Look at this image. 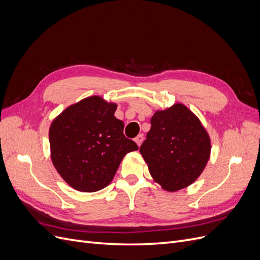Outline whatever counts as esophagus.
I'll use <instances>...</instances> for the list:
<instances>
[{
  "label": "esophagus",
  "mask_w": 260,
  "mask_h": 260,
  "mask_svg": "<svg viewBox=\"0 0 260 260\" xmlns=\"http://www.w3.org/2000/svg\"><path fill=\"white\" fill-rule=\"evenodd\" d=\"M143 140H144V136H143V135H139V136L135 139V141H136V143L138 144V146H140L141 144H142Z\"/></svg>",
  "instance_id": "34e87169"
}]
</instances>
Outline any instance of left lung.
<instances>
[{
	"label": "left lung",
	"mask_w": 260,
	"mask_h": 260,
	"mask_svg": "<svg viewBox=\"0 0 260 260\" xmlns=\"http://www.w3.org/2000/svg\"><path fill=\"white\" fill-rule=\"evenodd\" d=\"M140 153L153 180L176 192L195 182L210 157L208 132L199 117L181 103L156 111Z\"/></svg>",
	"instance_id": "1"
}]
</instances>
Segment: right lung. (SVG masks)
I'll return each mask as SVG.
<instances>
[{"label":"right lung","mask_w":260,"mask_h":260,"mask_svg":"<svg viewBox=\"0 0 260 260\" xmlns=\"http://www.w3.org/2000/svg\"><path fill=\"white\" fill-rule=\"evenodd\" d=\"M116 103L99 95L68 106L52 121L51 158L65 182L80 192L107 186L125 154L138 145L123 136L124 124L114 116Z\"/></svg>","instance_id":"add662e5"}]
</instances>
